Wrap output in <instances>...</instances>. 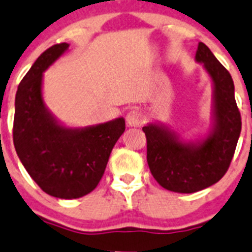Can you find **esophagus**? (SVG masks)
<instances>
[{"label": "esophagus", "instance_id": "obj_1", "mask_svg": "<svg viewBox=\"0 0 252 252\" xmlns=\"http://www.w3.org/2000/svg\"><path fill=\"white\" fill-rule=\"evenodd\" d=\"M126 122L130 127H139L144 124V115L137 109H132L126 116Z\"/></svg>", "mask_w": 252, "mask_h": 252}]
</instances>
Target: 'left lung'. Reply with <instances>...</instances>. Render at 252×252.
I'll return each mask as SVG.
<instances>
[{
	"label": "left lung",
	"instance_id": "1",
	"mask_svg": "<svg viewBox=\"0 0 252 252\" xmlns=\"http://www.w3.org/2000/svg\"><path fill=\"white\" fill-rule=\"evenodd\" d=\"M195 61L203 63L212 80V122L203 136L185 139L177 131L149 122L147 160L153 177L165 190L192 193L209 188L225 175L241 132V115L231 75L200 42Z\"/></svg>",
	"mask_w": 252,
	"mask_h": 252
}]
</instances>
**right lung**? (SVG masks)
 <instances>
[{
	"label": "right lung",
	"instance_id": "add662e5",
	"mask_svg": "<svg viewBox=\"0 0 252 252\" xmlns=\"http://www.w3.org/2000/svg\"><path fill=\"white\" fill-rule=\"evenodd\" d=\"M56 44L36 59L15 96L14 145L36 185L51 196L77 199L96 188L125 118L85 127H70L49 111L43 98V74L67 52Z\"/></svg>",
	"mask_w": 252,
	"mask_h": 252
}]
</instances>
